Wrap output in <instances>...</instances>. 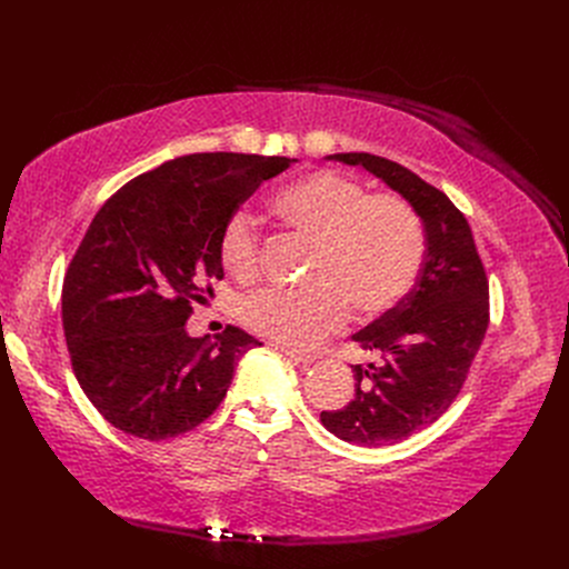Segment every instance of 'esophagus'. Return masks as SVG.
Returning a JSON list of instances; mask_svg holds the SVG:
<instances>
[{"label": "esophagus", "mask_w": 569, "mask_h": 569, "mask_svg": "<svg viewBox=\"0 0 569 569\" xmlns=\"http://www.w3.org/2000/svg\"><path fill=\"white\" fill-rule=\"evenodd\" d=\"M277 350H279V352H283V355H288V357H290V360H292L295 365H300V367H311V365L316 362V357H313V355H305V352H300V350H295V348L277 346Z\"/></svg>", "instance_id": "1"}]
</instances>
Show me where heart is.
Returning a JSON list of instances; mask_svg holds the SVG:
<instances>
[{
	"label": "heart",
	"instance_id": "obj_1",
	"mask_svg": "<svg viewBox=\"0 0 569 569\" xmlns=\"http://www.w3.org/2000/svg\"><path fill=\"white\" fill-rule=\"evenodd\" d=\"M272 212L297 237L318 244L311 290H262L244 302L242 322L258 337L316 348L339 332L350 307L362 318L395 309L420 274L427 237L415 209L397 196L371 193L355 179L318 170L272 198ZM219 258L242 283L260 274V237L247 212H232Z\"/></svg>",
	"mask_w": 569,
	"mask_h": 569
}]
</instances>
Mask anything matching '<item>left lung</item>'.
I'll list each match as a JSON object with an SVG mask.
<instances>
[{
    "label": "left lung",
    "mask_w": 569,
    "mask_h": 569,
    "mask_svg": "<svg viewBox=\"0 0 569 569\" xmlns=\"http://www.w3.org/2000/svg\"><path fill=\"white\" fill-rule=\"evenodd\" d=\"M362 166L401 193L425 223L427 251L412 290L352 341L371 362L352 365L355 399L322 410L320 422L337 438L395 445L433 425L452 406L489 327V281L466 217L412 170L367 152L330 154Z\"/></svg>",
    "instance_id": "obj_1"
}]
</instances>
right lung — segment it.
<instances>
[{"mask_svg": "<svg viewBox=\"0 0 569 569\" xmlns=\"http://www.w3.org/2000/svg\"><path fill=\"white\" fill-rule=\"evenodd\" d=\"M297 159L187 154L133 177L89 223L69 264L62 322L87 399L129 436L168 440L202 425L234 367L262 346L239 327L189 337L193 305L223 279L219 237L256 189Z\"/></svg>", "mask_w": 569, "mask_h": 569, "instance_id": "add662e5", "label": "right lung"}]
</instances>
